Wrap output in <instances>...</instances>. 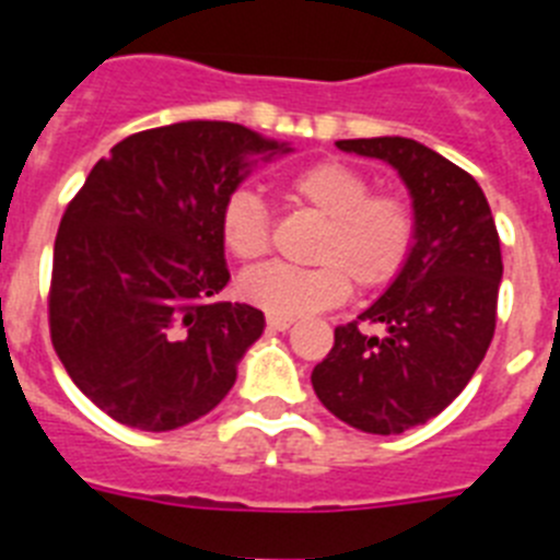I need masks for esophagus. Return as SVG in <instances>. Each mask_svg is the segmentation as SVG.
I'll list each match as a JSON object with an SVG mask.
<instances>
[{
  "mask_svg": "<svg viewBox=\"0 0 560 560\" xmlns=\"http://www.w3.org/2000/svg\"><path fill=\"white\" fill-rule=\"evenodd\" d=\"M266 325H269L271 330H289L291 325H294V319H291V316H275V314H269V319H266Z\"/></svg>",
  "mask_w": 560,
  "mask_h": 560,
  "instance_id": "esophagus-1",
  "label": "esophagus"
}]
</instances>
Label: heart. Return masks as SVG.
Returning a JSON list of instances; mask_svg holds the SVG:
<instances>
[{
	"mask_svg": "<svg viewBox=\"0 0 560 560\" xmlns=\"http://www.w3.org/2000/svg\"><path fill=\"white\" fill-rule=\"evenodd\" d=\"M283 196L323 219L311 244V269L260 266L241 277L246 303L275 316H300L348 300L350 280L361 291L384 289L407 269L418 241V215L407 196L373 190L364 171L319 160L283 179ZM221 244L252 264L269 249V212L255 190L237 187L219 215Z\"/></svg>",
	"mask_w": 560,
	"mask_h": 560,
	"instance_id": "heart-1",
	"label": "heart"
}]
</instances>
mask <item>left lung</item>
I'll use <instances>...</instances> for the list:
<instances>
[{"mask_svg": "<svg viewBox=\"0 0 560 560\" xmlns=\"http://www.w3.org/2000/svg\"><path fill=\"white\" fill-rule=\"evenodd\" d=\"M384 160L412 192L418 241L407 269L359 319L334 330L311 373L316 398L370 434H400L440 415L465 389L497 330L502 249L471 173L407 137L339 140ZM364 324H381L370 335Z\"/></svg>", "mask_w": 560, "mask_h": 560, "instance_id": "left-lung-1", "label": "left lung"}]
</instances>
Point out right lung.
Masks as SVG:
<instances>
[{
	"mask_svg": "<svg viewBox=\"0 0 560 560\" xmlns=\"http://www.w3.org/2000/svg\"><path fill=\"white\" fill-rule=\"evenodd\" d=\"M289 153L237 122L187 120L112 148L63 210L49 339L97 409L171 432L224 400L264 311L210 303L230 280L219 215L252 156Z\"/></svg>",
	"mask_w": 560,
	"mask_h": 560,
	"instance_id": "1",
	"label": "right lung"
}]
</instances>
